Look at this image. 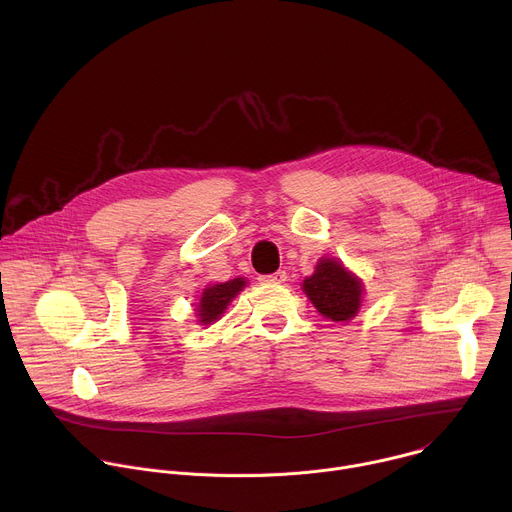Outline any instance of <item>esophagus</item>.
I'll return each instance as SVG.
<instances>
[{
    "label": "esophagus",
    "instance_id": "1",
    "mask_svg": "<svg viewBox=\"0 0 512 512\" xmlns=\"http://www.w3.org/2000/svg\"><path fill=\"white\" fill-rule=\"evenodd\" d=\"M287 279V273L285 271H275L271 275H261L259 281L261 283H283Z\"/></svg>",
    "mask_w": 512,
    "mask_h": 512
}]
</instances>
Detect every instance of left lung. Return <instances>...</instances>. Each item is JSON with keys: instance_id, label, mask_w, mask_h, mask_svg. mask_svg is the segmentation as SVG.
Masks as SVG:
<instances>
[{"instance_id": "obj_1", "label": "left lung", "mask_w": 512, "mask_h": 512, "mask_svg": "<svg viewBox=\"0 0 512 512\" xmlns=\"http://www.w3.org/2000/svg\"><path fill=\"white\" fill-rule=\"evenodd\" d=\"M304 294L314 308L332 322H350L364 296V285L344 263L336 257L318 259L314 273L302 283Z\"/></svg>"}]
</instances>
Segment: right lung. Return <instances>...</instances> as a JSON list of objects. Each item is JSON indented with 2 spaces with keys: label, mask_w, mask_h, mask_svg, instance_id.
Here are the masks:
<instances>
[{
  "label": "right lung",
  "mask_w": 512,
  "mask_h": 512,
  "mask_svg": "<svg viewBox=\"0 0 512 512\" xmlns=\"http://www.w3.org/2000/svg\"><path fill=\"white\" fill-rule=\"evenodd\" d=\"M247 285L245 277H235L225 283H210L202 289L198 306H196V318L200 326L214 324L221 320L229 304L239 296V291Z\"/></svg>",
  "instance_id": "right-lung-1"
}]
</instances>
